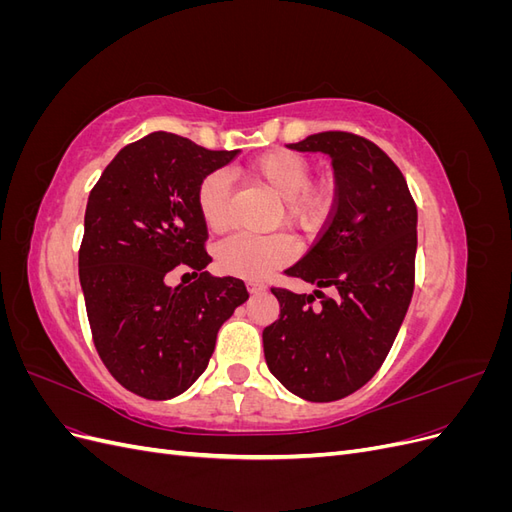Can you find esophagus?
Returning <instances> with one entry per match:
<instances>
[{
  "label": "esophagus",
  "instance_id": "esophagus-1",
  "mask_svg": "<svg viewBox=\"0 0 512 512\" xmlns=\"http://www.w3.org/2000/svg\"><path fill=\"white\" fill-rule=\"evenodd\" d=\"M247 290H250V294H260V292H265V284L247 282Z\"/></svg>",
  "mask_w": 512,
  "mask_h": 512
}]
</instances>
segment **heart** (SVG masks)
I'll return each instance as SVG.
<instances>
[{"instance_id":"heart-1","label":"heart","mask_w":512,"mask_h":512,"mask_svg":"<svg viewBox=\"0 0 512 512\" xmlns=\"http://www.w3.org/2000/svg\"><path fill=\"white\" fill-rule=\"evenodd\" d=\"M250 175L282 198L286 224L312 230L327 218L333 194L322 183H309L312 164L299 153L271 151L250 164ZM196 205L205 226L211 232H222L230 220V179L226 173H211L198 185ZM292 256V245L284 237H250L235 235L215 247V265L220 271L262 280L277 267L286 265Z\"/></svg>"}]
</instances>
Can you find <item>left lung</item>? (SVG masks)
Instances as JSON below:
<instances>
[{"label": "left lung", "instance_id": "left-lung-1", "mask_svg": "<svg viewBox=\"0 0 512 512\" xmlns=\"http://www.w3.org/2000/svg\"><path fill=\"white\" fill-rule=\"evenodd\" d=\"M288 149L331 158L335 203L312 250L286 269L316 290H271L280 318L262 331L265 359L290 393L335 401L374 378L406 318L418 215L401 170L367 138L318 132Z\"/></svg>", "mask_w": 512, "mask_h": 512}]
</instances>
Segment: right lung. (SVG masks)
Wrapping results in <instances>:
<instances>
[{"mask_svg":"<svg viewBox=\"0 0 512 512\" xmlns=\"http://www.w3.org/2000/svg\"><path fill=\"white\" fill-rule=\"evenodd\" d=\"M237 153L151 132L123 147L89 194L79 252L87 316L100 359L136 395L188 391L224 320L250 297L237 277L205 271L207 226L196 205L200 181ZM177 264L199 280L168 287L165 275Z\"/></svg>","mask_w":512,"mask_h":512,"instance_id":"1","label":"right lung"}]
</instances>
